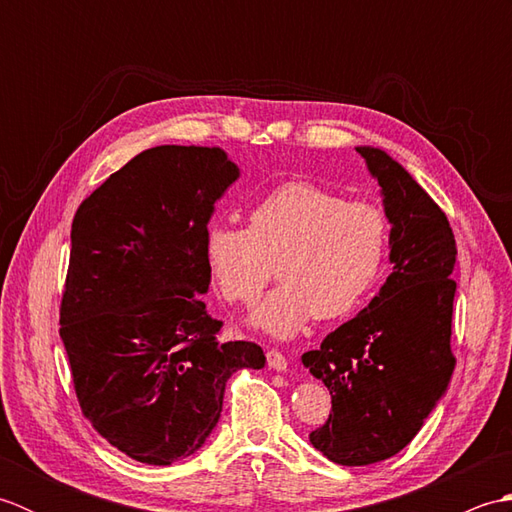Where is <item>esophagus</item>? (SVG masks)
Returning <instances> with one entry per match:
<instances>
[{
  "label": "esophagus",
  "mask_w": 512,
  "mask_h": 512,
  "mask_svg": "<svg viewBox=\"0 0 512 512\" xmlns=\"http://www.w3.org/2000/svg\"><path fill=\"white\" fill-rule=\"evenodd\" d=\"M266 361H268V367L275 369V372H286V369H288V358L277 350H268Z\"/></svg>",
  "instance_id": "34e87169"
}]
</instances>
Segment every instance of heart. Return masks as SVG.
<instances>
[{"instance_id": "b5f03b06", "label": "heart", "mask_w": 512, "mask_h": 512, "mask_svg": "<svg viewBox=\"0 0 512 512\" xmlns=\"http://www.w3.org/2000/svg\"><path fill=\"white\" fill-rule=\"evenodd\" d=\"M389 235L380 206L292 180L253 206L248 228L211 226L204 255L224 299L242 306L259 299L275 262L284 281L250 323L275 339H290L314 314L336 319L361 306L383 273Z\"/></svg>"}]
</instances>
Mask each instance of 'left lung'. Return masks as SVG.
<instances>
[{"mask_svg":"<svg viewBox=\"0 0 512 512\" xmlns=\"http://www.w3.org/2000/svg\"><path fill=\"white\" fill-rule=\"evenodd\" d=\"M380 184L394 270L369 306L301 363L330 389L332 413L312 447L343 466L402 451L447 394L455 358L451 317L455 237L447 215L378 147H356Z\"/></svg>","mask_w":512,"mask_h":512,"instance_id":"1","label":"left lung"}]
</instances>
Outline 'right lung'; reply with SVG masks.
<instances>
[{"instance_id":"obj_1","label":"right lung","mask_w":512,"mask_h":512,"mask_svg":"<svg viewBox=\"0 0 512 512\" xmlns=\"http://www.w3.org/2000/svg\"><path fill=\"white\" fill-rule=\"evenodd\" d=\"M239 178L220 147H151L112 173L72 220L61 341L83 416L143 464L198 451L228 378L264 350L222 341L202 301L215 202Z\"/></svg>"}]
</instances>
